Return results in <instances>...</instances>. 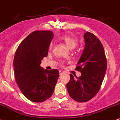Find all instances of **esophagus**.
I'll list each match as a JSON object with an SVG mask.
<instances>
[{
	"mask_svg": "<svg viewBox=\"0 0 120 120\" xmlns=\"http://www.w3.org/2000/svg\"><path fill=\"white\" fill-rule=\"evenodd\" d=\"M63 74H64V72L62 71H59V75H60V76H61Z\"/></svg>",
	"mask_w": 120,
	"mask_h": 120,
	"instance_id": "esophagus-1",
	"label": "esophagus"
}]
</instances>
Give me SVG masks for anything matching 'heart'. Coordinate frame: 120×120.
Here are the masks:
<instances>
[{
    "label": "heart",
    "mask_w": 120,
    "mask_h": 120,
    "mask_svg": "<svg viewBox=\"0 0 120 120\" xmlns=\"http://www.w3.org/2000/svg\"><path fill=\"white\" fill-rule=\"evenodd\" d=\"M59 40L63 42L65 44V45L71 49L75 48L77 45V39L75 37L69 36V35H63L59 38ZM53 45V43H50L49 45V50L52 49Z\"/></svg>",
    "instance_id": "obj_1"
}]
</instances>
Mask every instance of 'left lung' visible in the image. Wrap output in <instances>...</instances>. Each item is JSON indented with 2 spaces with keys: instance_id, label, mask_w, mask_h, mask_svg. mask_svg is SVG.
Instances as JSON below:
<instances>
[{
  "instance_id": "8db88e82",
  "label": "left lung",
  "mask_w": 120,
  "mask_h": 120,
  "mask_svg": "<svg viewBox=\"0 0 120 120\" xmlns=\"http://www.w3.org/2000/svg\"><path fill=\"white\" fill-rule=\"evenodd\" d=\"M85 47L76 70L81 75L76 77L70 74L67 89L72 98L77 102L90 100L98 93L106 71V56L100 40L92 33L84 35Z\"/></svg>"
}]
</instances>
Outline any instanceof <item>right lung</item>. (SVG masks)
I'll list each match as a JSON object with an SVG mask.
<instances>
[{
  "label": "right lung",
  "instance_id": "1",
  "mask_svg": "<svg viewBox=\"0 0 120 120\" xmlns=\"http://www.w3.org/2000/svg\"><path fill=\"white\" fill-rule=\"evenodd\" d=\"M53 36L49 31H34L22 41L15 52L16 81L22 93L33 102H43L52 96L59 78L57 69L47 70L40 67Z\"/></svg>",
  "mask_w": 120,
  "mask_h": 120
}]
</instances>
